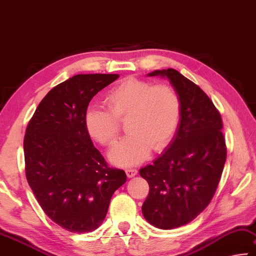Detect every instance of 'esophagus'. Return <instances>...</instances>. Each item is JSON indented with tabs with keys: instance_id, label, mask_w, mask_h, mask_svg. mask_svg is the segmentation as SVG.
<instances>
[{
	"instance_id": "1",
	"label": "esophagus",
	"mask_w": 256,
	"mask_h": 256,
	"mask_svg": "<svg viewBox=\"0 0 256 256\" xmlns=\"http://www.w3.org/2000/svg\"><path fill=\"white\" fill-rule=\"evenodd\" d=\"M137 169H126V174H127V177L128 178H132L135 177V176L137 174Z\"/></svg>"
}]
</instances>
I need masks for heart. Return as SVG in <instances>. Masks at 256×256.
I'll return each instance as SVG.
<instances>
[{
	"label": "heart",
	"instance_id": "heart-1",
	"mask_svg": "<svg viewBox=\"0 0 256 256\" xmlns=\"http://www.w3.org/2000/svg\"><path fill=\"white\" fill-rule=\"evenodd\" d=\"M104 108L90 106L84 116L88 135L103 146L114 143L119 122L124 121L127 137L108 153L116 166H129L143 162L152 148L162 150L178 130L182 103L172 87L153 85L144 79L129 77L108 92Z\"/></svg>",
	"mask_w": 256,
	"mask_h": 256
}]
</instances>
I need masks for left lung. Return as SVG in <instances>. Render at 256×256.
Segmentation results:
<instances>
[{
    "label": "left lung",
    "instance_id": "1",
    "mask_svg": "<svg viewBox=\"0 0 256 256\" xmlns=\"http://www.w3.org/2000/svg\"><path fill=\"white\" fill-rule=\"evenodd\" d=\"M148 76L169 79L182 103L174 140L153 164L140 170L150 192L142 206L146 220L160 229L182 227L210 204L224 171L227 148L222 120L210 98L174 69Z\"/></svg>",
    "mask_w": 256,
    "mask_h": 256
}]
</instances>
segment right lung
Instances as JSON below:
<instances>
[{"instance_id":"obj_1","label":"right lung","mask_w":256,"mask_h":256,"mask_svg":"<svg viewBox=\"0 0 256 256\" xmlns=\"http://www.w3.org/2000/svg\"><path fill=\"white\" fill-rule=\"evenodd\" d=\"M119 74H76L40 100L24 138V170L45 214L71 232H90L106 219L110 200L127 180L110 168L84 124L90 100Z\"/></svg>"}]
</instances>
